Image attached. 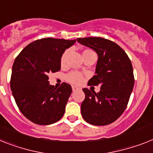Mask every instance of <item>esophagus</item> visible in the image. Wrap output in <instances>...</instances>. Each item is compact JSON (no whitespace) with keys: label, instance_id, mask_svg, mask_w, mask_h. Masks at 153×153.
<instances>
[{"label":"esophagus","instance_id":"1","mask_svg":"<svg viewBox=\"0 0 153 153\" xmlns=\"http://www.w3.org/2000/svg\"><path fill=\"white\" fill-rule=\"evenodd\" d=\"M72 89H73V91H76L79 90V88H77V87H76V86H73V87H72Z\"/></svg>","mask_w":153,"mask_h":153}]
</instances>
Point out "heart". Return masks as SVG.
<instances>
[{
  "label": "heart",
  "instance_id": "heart-1",
  "mask_svg": "<svg viewBox=\"0 0 153 153\" xmlns=\"http://www.w3.org/2000/svg\"><path fill=\"white\" fill-rule=\"evenodd\" d=\"M69 50H66L65 52L63 53L62 55L61 58V65H65L66 64V61H67V58L68 55L69 54ZM88 52H94L91 50H85V51L83 52V55L85 54V53ZM66 80L69 83H71L73 84H76V85H79V84H81L84 80V76L82 75L81 74H79V73H77V72H71V73H69L66 75V77H65Z\"/></svg>",
  "mask_w": 153,
  "mask_h": 153
}]
</instances>
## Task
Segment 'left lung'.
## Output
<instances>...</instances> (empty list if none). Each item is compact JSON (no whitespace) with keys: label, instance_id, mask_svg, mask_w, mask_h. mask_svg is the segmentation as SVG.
<instances>
[{"label":"left lung","instance_id":"1","mask_svg":"<svg viewBox=\"0 0 153 153\" xmlns=\"http://www.w3.org/2000/svg\"><path fill=\"white\" fill-rule=\"evenodd\" d=\"M81 45L98 54L95 75L88 85H100V91L84 88L85 98L81 104V114L86 122L96 126L113 123L129 102L134 84L133 67L123 49L116 43L102 37L77 38Z\"/></svg>","mask_w":153,"mask_h":153}]
</instances>
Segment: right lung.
Masks as SVG:
<instances>
[{"label":"right lung","instance_id":"right-lung-1","mask_svg":"<svg viewBox=\"0 0 153 153\" xmlns=\"http://www.w3.org/2000/svg\"><path fill=\"white\" fill-rule=\"evenodd\" d=\"M76 40L43 38L29 44L16 57L11 89L21 113L33 123L48 125L63 117L71 86L50 85L48 74L61 69V58Z\"/></svg>","mask_w":153,"mask_h":153}]
</instances>
